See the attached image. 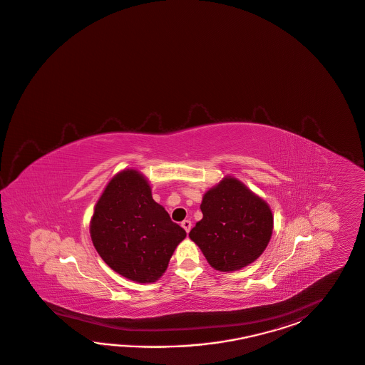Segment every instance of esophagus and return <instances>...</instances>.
<instances>
[{"label":"esophagus","instance_id":"obj_1","mask_svg":"<svg viewBox=\"0 0 365 365\" xmlns=\"http://www.w3.org/2000/svg\"><path fill=\"white\" fill-rule=\"evenodd\" d=\"M191 225H192V224H191L190 220H183V222H182V227L185 228V231H186L187 233L191 230Z\"/></svg>","mask_w":365,"mask_h":365}]
</instances>
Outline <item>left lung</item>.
<instances>
[{"label": "left lung", "mask_w": 365, "mask_h": 365, "mask_svg": "<svg viewBox=\"0 0 365 365\" xmlns=\"http://www.w3.org/2000/svg\"><path fill=\"white\" fill-rule=\"evenodd\" d=\"M200 210L203 219L188 236L216 270H240L267 249L273 233L272 210L239 179L227 175L211 187Z\"/></svg>", "instance_id": "obj_1"}]
</instances>
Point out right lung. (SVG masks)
Here are the masks:
<instances>
[{"instance_id":"obj_1","label":"right lung","mask_w":365,"mask_h":365,"mask_svg":"<svg viewBox=\"0 0 365 365\" xmlns=\"http://www.w3.org/2000/svg\"><path fill=\"white\" fill-rule=\"evenodd\" d=\"M93 247L108 267L138 284L160 279L186 231L151 196L149 180L125 169L108 182L89 222Z\"/></svg>"}]
</instances>
